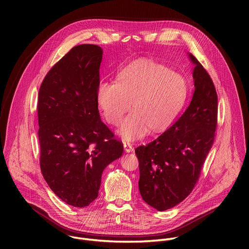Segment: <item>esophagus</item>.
I'll list each match as a JSON object with an SVG mask.
<instances>
[{"label":"esophagus","mask_w":249,"mask_h":249,"mask_svg":"<svg viewBox=\"0 0 249 249\" xmlns=\"http://www.w3.org/2000/svg\"><path fill=\"white\" fill-rule=\"evenodd\" d=\"M124 149L126 152H131L132 151V145L130 143H128V142H124Z\"/></svg>","instance_id":"obj_1"}]
</instances>
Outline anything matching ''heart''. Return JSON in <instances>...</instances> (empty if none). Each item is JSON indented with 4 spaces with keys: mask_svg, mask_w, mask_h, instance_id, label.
Instances as JSON below:
<instances>
[{
    "mask_svg": "<svg viewBox=\"0 0 249 249\" xmlns=\"http://www.w3.org/2000/svg\"><path fill=\"white\" fill-rule=\"evenodd\" d=\"M161 95H162V94H160V96H161Z\"/></svg>",
    "mask_w": 249,
    "mask_h": 249,
    "instance_id": "heart-1",
    "label": "heart"
}]
</instances>
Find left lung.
<instances>
[{"label": "left lung", "mask_w": 249, "mask_h": 249, "mask_svg": "<svg viewBox=\"0 0 249 249\" xmlns=\"http://www.w3.org/2000/svg\"><path fill=\"white\" fill-rule=\"evenodd\" d=\"M102 54L95 44L73 47L49 71L38 93L43 177L62 201L79 208L97 198L104 168L123 153L97 108Z\"/></svg>", "instance_id": "8db88e82"}]
</instances>
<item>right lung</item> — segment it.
<instances>
[{
    "instance_id": "1",
    "label": "right lung",
    "mask_w": 249,
    "mask_h": 249,
    "mask_svg": "<svg viewBox=\"0 0 249 249\" xmlns=\"http://www.w3.org/2000/svg\"><path fill=\"white\" fill-rule=\"evenodd\" d=\"M189 56L195 90L187 109L159 138L135 150L141 196L158 211L176 206L191 193L214 143L217 92L203 66Z\"/></svg>"
}]
</instances>
